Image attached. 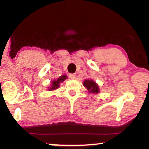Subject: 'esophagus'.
Listing matches in <instances>:
<instances>
[{
    "mask_svg": "<svg viewBox=\"0 0 149 149\" xmlns=\"http://www.w3.org/2000/svg\"><path fill=\"white\" fill-rule=\"evenodd\" d=\"M69 77H70V78L71 79H76L77 75H76V74H69Z\"/></svg>",
    "mask_w": 149,
    "mask_h": 149,
    "instance_id": "obj_1",
    "label": "esophagus"
}]
</instances>
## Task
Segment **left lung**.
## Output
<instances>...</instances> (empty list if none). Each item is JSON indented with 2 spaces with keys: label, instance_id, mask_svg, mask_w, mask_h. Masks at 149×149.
<instances>
[{
  "label": "left lung",
  "instance_id": "1",
  "mask_svg": "<svg viewBox=\"0 0 149 149\" xmlns=\"http://www.w3.org/2000/svg\"><path fill=\"white\" fill-rule=\"evenodd\" d=\"M83 85L85 87L88 89V91L91 93H98L99 92V87L94 81L92 80H85L83 82Z\"/></svg>",
  "mask_w": 149,
  "mask_h": 149
}]
</instances>
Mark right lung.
<instances>
[{
	"mask_svg": "<svg viewBox=\"0 0 149 149\" xmlns=\"http://www.w3.org/2000/svg\"><path fill=\"white\" fill-rule=\"evenodd\" d=\"M67 79V76L66 75H62V77H60L59 78L57 79V80H54L53 81V82L52 83V86L49 87V90H54V89H58L59 86H60V83L63 82L65 79Z\"/></svg>",
	"mask_w": 149,
	"mask_h": 149,
	"instance_id": "right-lung-1",
	"label": "right lung"
}]
</instances>
